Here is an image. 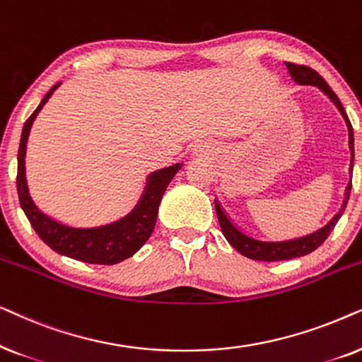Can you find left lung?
I'll list each match as a JSON object with an SVG mask.
<instances>
[{
	"mask_svg": "<svg viewBox=\"0 0 362 362\" xmlns=\"http://www.w3.org/2000/svg\"><path fill=\"white\" fill-rule=\"evenodd\" d=\"M286 67L288 71H290L291 77L298 84H310V86H316V88H320L322 93H325L327 98L336 104V107L339 109V112L343 114L349 131V148H351V156H353L351 157V170H353V163H354L353 125H351L348 114H346V110L343 107V104H341V100L338 99V95L332 93V89L327 86L326 81L322 79L315 69H311V67L303 66V64H295V62H286ZM349 194H351V184L348 185V189H346V199H344L343 209H341L339 214L336 215L329 223L322 226L321 230L315 231V233L308 235V237L290 240V242H258V240L250 238L245 233H242V231L231 223L228 218H226L223 210L220 209V205L216 204V202H215V210L220 221V228L223 231L225 238L228 240L231 247L237 250V252L242 253L243 257L258 259V262H281V259H293L298 257H305V255L315 252L317 247H321V245L325 243V240L329 237V233L336 226V223H338L341 215H343L346 204H348L349 200Z\"/></svg>",
	"mask_w": 362,
	"mask_h": 362,
	"instance_id": "8db88e82",
	"label": "left lung"
}]
</instances>
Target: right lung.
I'll return each mask as SVG.
<instances>
[{
    "label": "right lung",
    "mask_w": 362,
    "mask_h": 362,
    "mask_svg": "<svg viewBox=\"0 0 362 362\" xmlns=\"http://www.w3.org/2000/svg\"><path fill=\"white\" fill-rule=\"evenodd\" d=\"M56 88H59V84L52 86L49 93L45 95V99L37 105V109L24 122L21 142H19L18 151L16 187L19 204H21V209L26 214L33 228L40 235V238L47 247L54 250V252L66 255L69 258L79 259V262L84 263H120L125 258L132 257L134 253L139 252L142 248V245L152 235L163 192H165L170 180L175 177V173L182 165L180 163H175V165L151 173L142 199L139 200L136 209L119 221H114L110 225L98 226V228H71V226L57 223V221L42 214L33 204L26 184V168H24L26 142L28 137H30L31 125L35 122L36 115L40 114L42 105L47 103V99L56 90Z\"/></svg>",
    "instance_id": "right-lung-1"
}]
</instances>
